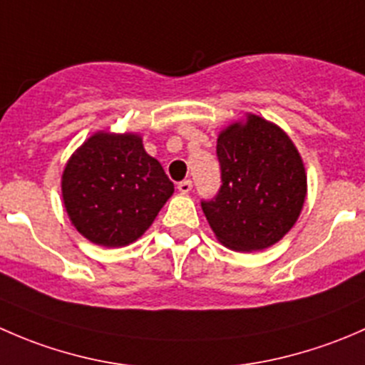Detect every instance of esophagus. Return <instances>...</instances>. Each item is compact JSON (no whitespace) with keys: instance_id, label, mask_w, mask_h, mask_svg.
Masks as SVG:
<instances>
[{"instance_id":"esophagus-1","label":"esophagus","mask_w":365,"mask_h":365,"mask_svg":"<svg viewBox=\"0 0 365 365\" xmlns=\"http://www.w3.org/2000/svg\"><path fill=\"white\" fill-rule=\"evenodd\" d=\"M176 189L182 194H189L190 190H192V182H190V180H183V182H180L178 185H176Z\"/></svg>"}]
</instances>
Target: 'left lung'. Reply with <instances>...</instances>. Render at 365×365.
<instances>
[{"label": "left lung", "instance_id": "left-lung-1", "mask_svg": "<svg viewBox=\"0 0 365 365\" xmlns=\"http://www.w3.org/2000/svg\"><path fill=\"white\" fill-rule=\"evenodd\" d=\"M222 185L203 212L217 240L237 252L277 244L298 220L307 173L295 143L274 121L247 113L219 132Z\"/></svg>", "mask_w": 365, "mask_h": 365}]
</instances>
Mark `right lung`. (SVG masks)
Listing matches in <instances>:
<instances>
[{"label": "right lung", "mask_w": 365, "mask_h": 365, "mask_svg": "<svg viewBox=\"0 0 365 365\" xmlns=\"http://www.w3.org/2000/svg\"><path fill=\"white\" fill-rule=\"evenodd\" d=\"M173 192L175 185L138 132H95L61 175L70 222L102 247H125L143 237Z\"/></svg>", "instance_id": "add662e5"}]
</instances>
